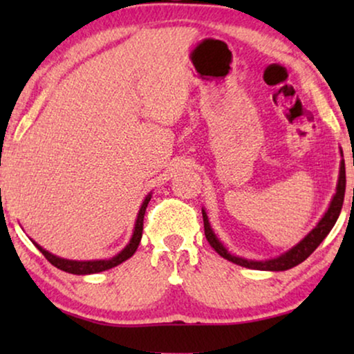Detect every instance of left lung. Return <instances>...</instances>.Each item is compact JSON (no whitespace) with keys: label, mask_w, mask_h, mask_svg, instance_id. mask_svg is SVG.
I'll list each match as a JSON object with an SVG mask.
<instances>
[{"label":"left lung","mask_w":354,"mask_h":354,"mask_svg":"<svg viewBox=\"0 0 354 354\" xmlns=\"http://www.w3.org/2000/svg\"><path fill=\"white\" fill-rule=\"evenodd\" d=\"M340 156L343 158V151L340 148ZM345 188H346V176H345V161H340V172H338V182H337V190L335 195H333L330 205H328L326 214L321 217V221L317 222L316 227L309 232V234L304 236L303 240H299L297 245L292 246L285 253L275 256V258L269 259H248L241 258V256H236L230 253L229 250L225 248V245L217 239V235L212 230L209 224V219H207V214L203 207V222H205V235L209 245L214 248L217 253H219L222 258L227 261H232L234 264H239L241 268L248 269H256V270H272V272H279V270H288L295 268V266L301 264L304 259L309 258V254L313 253L314 250L317 248L319 245L322 243V240L328 235V232L332 230V227L335 225V222L340 216L342 206H343V198H345Z\"/></svg>","instance_id":"obj_1"}]
</instances>
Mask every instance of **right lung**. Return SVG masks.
<instances>
[{"label": "right lung", "instance_id": "right-lung-1", "mask_svg": "<svg viewBox=\"0 0 354 354\" xmlns=\"http://www.w3.org/2000/svg\"><path fill=\"white\" fill-rule=\"evenodd\" d=\"M151 195H153V193H148V195L145 196L142 206H140V211L137 214V221H135L132 239H130V241L127 245H125V248L122 251H119L118 254L113 256V258H109V259H93V261L64 259V258H59V256L50 253V251H46L45 248H43V246L35 243V241H33L32 239L30 240L33 241V245H35L37 248L40 250V253L45 256V258L50 261V263L55 266V268L64 270V272L75 274V275H86V274H96V272H103V270L113 269V268H115V266H119L120 263H124V261L132 258L135 251H137L138 245H140V240H142L145 211H147L148 203H149V200H151Z\"/></svg>", "mask_w": 354, "mask_h": 354}]
</instances>
